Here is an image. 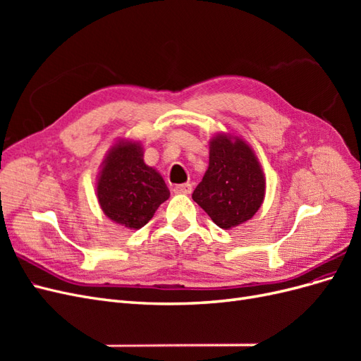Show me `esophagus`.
<instances>
[{
    "label": "esophagus",
    "instance_id": "esophagus-1",
    "mask_svg": "<svg viewBox=\"0 0 361 361\" xmlns=\"http://www.w3.org/2000/svg\"><path fill=\"white\" fill-rule=\"evenodd\" d=\"M173 191L176 194H191L192 187L191 183H180V185H176V187L173 188Z\"/></svg>",
    "mask_w": 361,
    "mask_h": 361
}]
</instances>
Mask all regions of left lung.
I'll return each instance as SVG.
<instances>
[{"label":"left lung","mask_w":361,"mask_h":361,"mask_svg":"<svg viewBox=\"0 0 361 361\" xmlns=\"http://www.w3.org/2000/svg\"><path fill=\"white\" fill-rule=\"evenodd\" d=\"M209 149V167L192 200L227 231L257 212L264 202L265 178L253 150L241 138L218 135Z\"/></svg>","instance_id":"obj_1"}]
</instances>
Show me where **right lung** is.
I'll return each instance as SVG.
<instances>
[{"label": "right lung", "instance_id": "add662e5", "mask_svg": "<svg viewBox=\"0 0 361 361\" xmlns=\"http://www.w3.org/2000/svg\"><path fill=\"white\" fill-rule=\"evenodd\" d=\"M169 197L166 182L146 166L138 145L120 143L111 149L97 182V199L108 218L137 231Z\"/></svg>", "mask_w": 361, "mask_h": 361}]
</instances>
